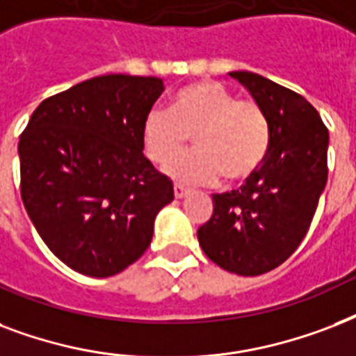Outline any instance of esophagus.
Masks as SVG:
<instances>
[{"instance_id":"esophagus-1","label":"esophagus","mask_w":356,"mask_h":356,"mask_svg":"<svg viewBox=\"0 0 356 356\" xmlns=\"http://www.w3.org/2000/svg\"><path fill=\"white\" fill-rule=\"evenodd\" d=\"M189 193V189L187 187H184L181 184H175V197L176 198H184Z\"/></svg>"}]
</instances>
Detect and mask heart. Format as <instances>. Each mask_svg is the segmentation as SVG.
Masks as SVG:
<instances>
[{"label": "heart", "instance_id": "heart-1", "mask_svg": "<svg viewBox=\"0 0 356 356\" xmlns=\"http://www.w3.org/2000/svg\"><path fill=\"white\" fill-rule=\"evenodd\" d=\"M193 143L197 150L170 165L175 180L211 184L225 176L243 181L271 148V124L254 100H239L219 83H197L175 96L170 109L152 107L143 124V143L154 163L167 165Z\"/></svg>", "mask_w": 356, "mask_h": 356}]
</instances>
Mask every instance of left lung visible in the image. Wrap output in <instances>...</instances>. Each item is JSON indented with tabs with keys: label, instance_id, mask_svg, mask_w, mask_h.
Masks as SVG:
<instances>
[{
	"label": "left lung",
	"instance_id": "8db88e82",
	"mask_svg": "<svg viewBox=\"0 0 356 356\" xmlns=\"http://www.w3.org/2000/svg\"><path fill=\"white\" fill-rule=\"evenodd\" d=\"M267 113L271 148L239 189L213 195L198 243L225 271L256 277L288 260L307 236L327 184L329 129L307 98L254 72H230Z\"/></svg>",
	"mask_w": 356,
	"mask_h": 356
}]
</instances>
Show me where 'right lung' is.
<instances>
[{
	"mask_svg": "<svg viewBox=\"0 0 356 356\" xmlns=\"http://www.w3.org/2000/svg\"><path fill=\"white\" fill-rule=\"evenodd\" d=\"M163 79L107 74L46 98L18 143L20 191L38 236L87 277L124 271L152 241L172 181L145 158L143 124Z\"/></svg>",
	"mask_w": 356,
	"mask_h": 356,
	"instance_id": "1",
	"label": "right lung"
}]
</instances>
